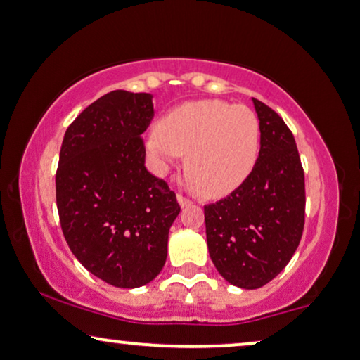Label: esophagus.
Segmentation results:
<instances>
[{
	"label": "esophagus",
	"mask_w": 360,
	"mask_h": 360,
	"mask_svg": "<svg viewBox=\"0 0 360 360\" xmlns=\"http://www.w3.org/2000/svg\"><path fill=\"white\" fill-rule=\"evenodd\" d=\"M176 200H179V203H180V207H190L191 203V200L190 198H186V197H184V195H176Z\"/></svg>",
	"instance_id": "34e87169"
}]
</instances>
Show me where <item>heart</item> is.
Listing matches in <instances>:
<instances>
[{
	"label": "heart",
	"instance_id": "1",
	"mask_svg": "<svg viewBox=\"0 0 360 360\" xmlns=\"http://www.w3.org/2000/svg\"><path fill=\"white\" fill-rule=\"evenodd\" d=\"M258 115L243 104L205 99L174 107L146 140L157 174L185 156V176L202 197L221 198L245 184L259 155Z\"/></svg>",
	"mask_w": 360,
	"mask_h": 360
}]
</instances>
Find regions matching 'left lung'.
<instances>
[{
    "mask_svg": "<svg viewBox=\"0 0 360 360\" xmlns=\"http://www.w3.org/2000/svg\"><path fill=\"white\" fill-rule=\"evenodd\" d=\"M261 125L253 172L226 198L205 207L210 258L233 286L256 289L286 268L304 230V170L284 120L253 99Z\"/></svg>",
    "mask_w": 360,
    "mask_h": 360,
    "instance_id": "obj_1",
    "label": "left lung"
}]
</instances>
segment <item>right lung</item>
<instances>
[{
    "label": "right lung",
    "mask_w": 360,
    "mask_h": 360,
    "mask_svg": "<svg viewBox=\"0 0 360 360\" xmlns=\"http://www.w3.org/2000/svg\"><path fill=\"white\" fill-rule=\"evenodd\" d=\"M152 96L112 91L86 107L64 134L56 203L69 248L87 271L115 288H139L162 271L180 213L165 180L146 169L140 135Z\"/></svg>",
    "instance_id": "obj_1"
}]
</instances>
